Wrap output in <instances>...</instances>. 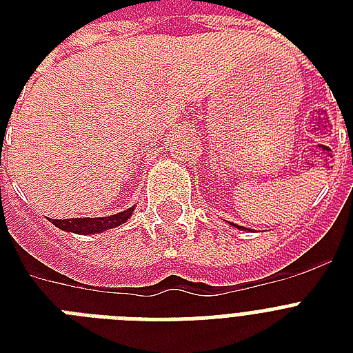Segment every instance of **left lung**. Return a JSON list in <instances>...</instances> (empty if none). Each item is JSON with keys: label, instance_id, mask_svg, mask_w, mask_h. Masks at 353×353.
Here are the masks:
<instances>
[{"label": "left lung", "instance_id": "1", "mask_svg": "<svg viewBox=\"0 0 353 353\" xmlns=\"http://www.w3.org/2000/svg\"><path fill=\"white\" fill-rule=\"evenodd\" d=\"M234 227H238V225H234Z\"/></svg>", "mask_w": 353, "mask_h": 353}]
</instances>
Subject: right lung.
<instances>
[{
    "label": "right lung",
    "instance_id": "add662e5",
    "mask_svg": "<svg viewBox=\"0 0 353 353\" xmlns=\"http://www.w3.org/2000/svg\"><path fill=\"white\" fill-rule=\"evenodd\" d=\"M133 214V207L128 210H122L119 214L104 216V218H73V220H52V223L62 229V231L74 232V234H95V232H104L108 229L119 227L126 223Z\"/></svg>",
    "mask_w": 353,
    "mask_h": 353
}]
</instances>
